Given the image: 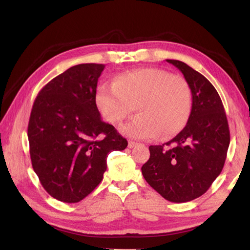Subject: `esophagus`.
Returning <instances> with one entry per match:
<instances>
[{"label":"esophagus","instance_id":"esophagus-1","mask_svg":"<svg viewBox=\"0 0 250 250\" xmlns=\"http://www.w3.org/2000/svg\"><path fill=\"white\" fill-rule=\"evenodd\" d=\"M137 145H139V143L133 142V141H129L128 147H129V148H133V147H135V146H137Z\"/></svg>","mask_w":250,"mask_h":250}]
</instances>
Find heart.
Listing matches in <instances>:
<instances>
[{"label": "heart", "mask_w": 250, "mask_h": 250, "mask_svg": "<svg viewBox=\"0 0 250 250\" xmlns=\"http://www.w3.org/2000/svg\"><path fill=\"white\" fill-rule=\"evenodd\" d=\"M95 100L104 119L111 125L120 124L136 106L140 114L122 125L121 132L140 140L176 135L187 125L192 109L189 83L153 67L119 74L114 83L101 84Z\"/></svg>", "instance_id": "1"}]
</instances>
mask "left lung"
Listing matches in <instances>:
<instances>
[{
  "instance_id": "8db88e82",
  "label": "left lung",
  "mask_w": 250,
  "mask_h": 250,
  "mask_svg": "<svg viewBox=\"0 0 250 250\" xmlns=\"http://www.w3.org/2000/svg\"><path fill=\"white\" fill-rule=\"evenodd\" d=\"M184 74L192 91L187 125L173 140L149 146L150 157L142 167L150 187L174 203L204 194L225 166L230 131L222 101L202 74L178 60H167ZM172 145V147L167 146Z\"/></svg>"
}]
</instances>
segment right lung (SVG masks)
<instances>
[{
    "label": "right lung",
    "mask_w": 250,
    "mask_h": 250,
    "mask_svg": "<svg viewBox=\"0 0 250 250\" xmlns=\"http://www.w3.org/2000/svg\"><path fill=\"white\" fill-rule=\"evenodd\" d=\"M104 64L72 66L42 88L31 110L32 167L52 198L77 203L102 182L106 159L128 142L101 119L95 103Z\"/></svg>",
    "instance_id": "obj_1"
}]
</instances>
